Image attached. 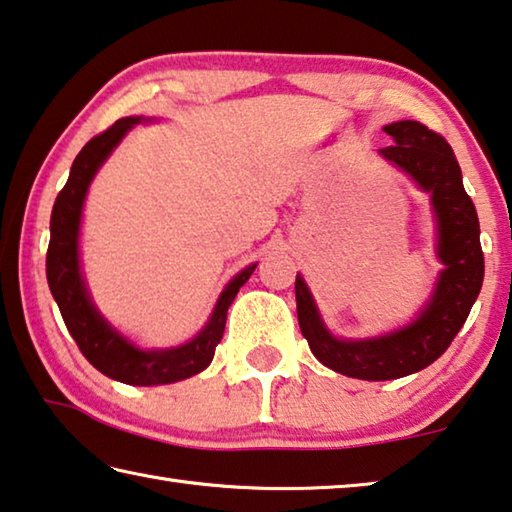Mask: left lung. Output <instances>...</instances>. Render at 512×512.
I'll list each match as a JSON object with an SVG mask.
<instances>
[{"label": "left lung", "instance_id": "left-lung-1", "mask_svg": "<svg viewBox=\"0 0 512 512\" xmlns=\"http://www.w3.org/2000/svg\"><path fill=\"white\" fill-rule=\"evenodd\" d=\"M384 131L393 144L379 153L431 194L438 223L436 253L445 268L429 302L411 325L397 332L359 341L336 339L320 318L305 280L296 277L300 332L314 357L334 372L366 381L400 379L431 366L470 316L483 284L479 216L463 187L452 146L443 135L411 119L393 121Z\"/></svg>", "mask_w": 512, "mask_h": 512}]
</instances>
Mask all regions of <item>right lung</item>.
Wrapping results in <instances>:
<instances>
[{
  "instance_id": "1",
  "label": "right lung",
  "mask_w": 512,
  "mask_h": 512,
  "mask_svg": "<svg viewBox=\"0 0 512 512\" xmlns=\"http://www.w3.org/2000/svg\"><path fill=\"white\" fill-rule=\"evenodd\" d=\"M146 121L144 117H124L117 119L108 131L92 137L76 155L69 171L65 187L54 203L51 212V239L47 248V282L60 309L65 325L72 339L79 345L83 357L94 368L110 379L131 386H158L173 384V381L187 379L210 366L214 359L216 345L223 339L225 318L228 307L239 293V289L248 282L257 264H250L239 275L230 280L228 287L216 300L207 325L198 332L192 341L178 348L167 350H142L133 345L126 336H121L106 318L99 314L90 300L88 287L81 275L79 262V230L81 214L88 187L94 173L106 162L112 149L121 142L135 124Z\"/></svg>"
}]
</instances>
